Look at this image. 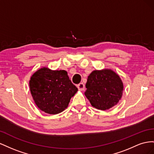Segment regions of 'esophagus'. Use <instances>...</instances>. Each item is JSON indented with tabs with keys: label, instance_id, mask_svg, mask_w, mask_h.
<instances>
[{
	"label": "esophagus",
	"instance_id": "esophagus-1",
	"mask_svg": "<svg viewBox=\"0 0 154 154\" xmlns=\"http://www.w3.org/2000/svg\"><path fill=\"white\" fill-rule=\"evenodd\" d=\"M77 88H78L79 90L82 91V90H85V85H84V84H83L82 82H81V83H79V85H77Z\"/></svg>",
	"mask_w": 154,
	"mask_h": 154
}]
</instances>
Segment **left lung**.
<instances>
[{
	"label": "left lung",
	"instance_id": "obj_1",
	"mask_svg": "<svg viewBox=\"0 0 154 154\" xmlns=\"http://www.w3.org/2000/svg\"><path fill=\"white\" fill-rule=\"evenodd\" d=\"M85 95L92 106L106 110L121 99L123 84L118 75L110 69L94 70L88 77Z\"/></svg>",
	"mask_w": 154,
	"mask_h": 154
}]
</instances>
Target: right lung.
<instances>
[{"mask_svg":"<svg viewBox=\"0 0 154 154\" xmlns=\"http://www.w3.org/2000/svg\"><path fill=\"white\" fill-rule=\"evenodd\" d=\"M31 94L37 107L49 114H57L68 106L78 89L65 70H51L44 67L31 77Z\"/></svg>","mask_w":154,"mask_h":154,"instance_id":"1","label":"right lung"}]
</instances>
